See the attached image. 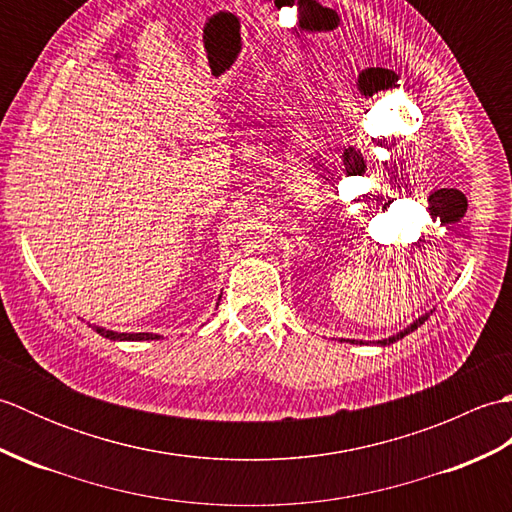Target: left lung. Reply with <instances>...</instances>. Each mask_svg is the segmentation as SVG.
I'll use <instances>...</instances> for the list:
<instances>
[{
    "label": "left lung",
    "instance_id": "obj_1",
    "mask_svg": "<svg viewBox=\"0 0 512 512\" xmlns=\"http://www.w3.org/2000/svg\"><path fill=\"white\" fill-rule=\"evenodd\" d=\"M427 317H429V314H424V317H420L418 321H413L411 325H409V328L407 330H402L400 334H396V336H389V339H385V341H380V345H389V343H396V341H400L402 339V336H407L409 332H413V330H416L418 328V325H422L424 321H427ZM354 343V341H352Z\"/></svg>",
    "mask_w": 512,
    "mask_h": 512
}]
</instances>
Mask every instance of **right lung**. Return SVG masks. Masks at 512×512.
I'll list each match as a JSON object with an SVG mask.
<instances>
[{
    "label": "right lung",
    "instance_id": "right-lung-1",
    "mask_svg": "<svg viewBox=\"0 0 512 512\" xmlns=\"http://www.w3.org/2000/svg\"><path fill=\"white\" fill-rule=\"evenodd\" d=\"M96 332L103 334L105 339H112V341H156V339H160L158 334H149V332L125 334V332H112V330H105V328H96Z\"/></svg>",
    "mask_w": 512,
    "mask_h": 512
}]
</instances>
